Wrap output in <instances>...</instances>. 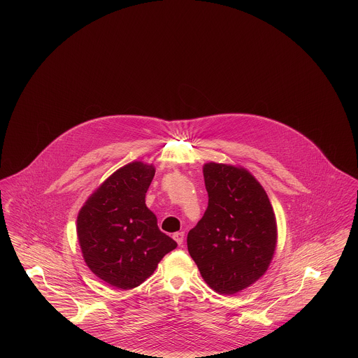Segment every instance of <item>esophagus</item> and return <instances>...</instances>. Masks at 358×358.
I'll return each mask as SVG.
<instances>
[{"label":"esophagus","instance_id":"esophagus-1","mask_svg":"<svg viewBox=\"0 0 358 358\" xmlns=\"http://www.w3.org/2000/svg\"><path fill=\"white\" fill-rule=\"evenodd\" d=\"M173 238L177 241L178 245H181L182 241H184V232H176V234H173Z\"/></svg>","mask_w":358,"mask_h":358}]
</instances>
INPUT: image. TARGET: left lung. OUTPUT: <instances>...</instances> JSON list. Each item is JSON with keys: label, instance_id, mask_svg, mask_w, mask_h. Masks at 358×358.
<instances>
[{"label": "left lung", "instance_id": "obj_1", "mask_svg": "<svg viewBox=\"0 0 358 358\" xmlns=\"http://www.w3.org/2000/svg\"><path fill=\"white\" fill-rule=\"evenodd\" d=\"M203 173L208 208L187 234V251L210 289L234 295L268 270L278 241L273 205L241 166L208 162Z\"/></svg>", "mask_w": 358, "mask_h": 358}]
</instances>
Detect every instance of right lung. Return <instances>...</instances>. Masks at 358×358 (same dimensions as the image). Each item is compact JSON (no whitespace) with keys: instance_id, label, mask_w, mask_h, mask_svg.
Listing matches in <instances>:
<instances>
[{"instance_id":"right-lung-1","label":"right lung","mask_w":358,"mask_h":358,"mask_svg":"<svg viewBox=\"0 0 358 358\" xmlns=\"http://www.w3.org/2000/svg\"><path fill=\"white\" fill-rule=\"evenodd\" d=\"M153 165L134 161L114 171L87 199L76 232L85 264L99 279L134 289L155 271L177 243L159 231L145 204Z\"/></svg>"}]
</instances>
